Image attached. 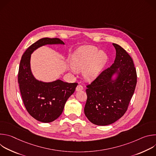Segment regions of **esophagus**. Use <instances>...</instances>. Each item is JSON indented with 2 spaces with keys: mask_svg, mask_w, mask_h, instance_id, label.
Wrapping results in <instances>:
<instances>
[{
  "mask_svg": "<svg viewBox=\"0 0 156 156\" xmlns=\"http://www.w3.org/2000/svg\"><path fill=\"white\" fill-rule=\"evenodd\" d=\"M83 90V86L81 85V84H78V85L77 86V87H76V91H81V90Z\"/></svg>",
  "mask_w": 156,
  "mask_h": 156,
  "instance_id": "1",
  "label": "esophagus"
}]
</instances>
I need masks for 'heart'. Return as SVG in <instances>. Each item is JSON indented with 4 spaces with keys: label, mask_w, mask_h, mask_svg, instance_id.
Instances as JSON below:
<instances>
[{
    "label": "heart",
    "mask_w": 156,
    "mask_h": 156,
    "mask_svg": "<svg viewBox=\"0 0 156 156\" xmlns=\"http://www.w3.org/2000/svg\"><path fill=\"white\" fill-rule=\"evenodd\" d=\"M107 60L105 53L93 46L79 48L71 58L73 68L78 72L83 70V77L87 81H92L97 77Z\"/></svg>",
    "instance_id": "heart-1"
}]
</instances>
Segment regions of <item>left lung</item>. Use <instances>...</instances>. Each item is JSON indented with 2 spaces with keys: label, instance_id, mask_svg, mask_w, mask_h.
I'll use <instances>...</instances> for the list:
<instances>
[{
  "label": "left lung",
  "instance_id": "1",
  "mask_svg": "<svg viewBox=\"0 0 156 156\" xmlns=\"http://www.w3.org/2000/svg\"><path fill=\"white\" fill-rule=\"evenodd\" d=\"M113 45L116 50L114 63L86 85L84 114L97 125L112 124L125 114L137 83L132 58L120 46L115 43ZM115 73L118 77L114 81L112 76Z\"/></svg>",
  "mask_w": 156,
  "mask_h": 156
}]
</instances>
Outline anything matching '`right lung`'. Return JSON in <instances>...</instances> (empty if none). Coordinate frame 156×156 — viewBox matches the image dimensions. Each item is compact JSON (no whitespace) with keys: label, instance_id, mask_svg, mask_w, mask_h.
I'll use <instances>...</instances> for the list:
<instances>
[{"label":"right lung","instance_id":"obj_1","mask_svg":"<svg viewBox=\"0 0 156 156\" xmlns=\"http://www.w3.org/2000/svg\"><path fill=\"white\" fill-rule=\"evenodd\" d=\"M55 44L64 42L58 38L44 37L33 44L22 55L18 70V82L25 108L34 119L43 123L52 122L62 114L65 102L78 85L60 80L44 83L32 75L31 54L41 46Z\"/></svg>","mask_w":156,"mask_h":156}]
</instances>
